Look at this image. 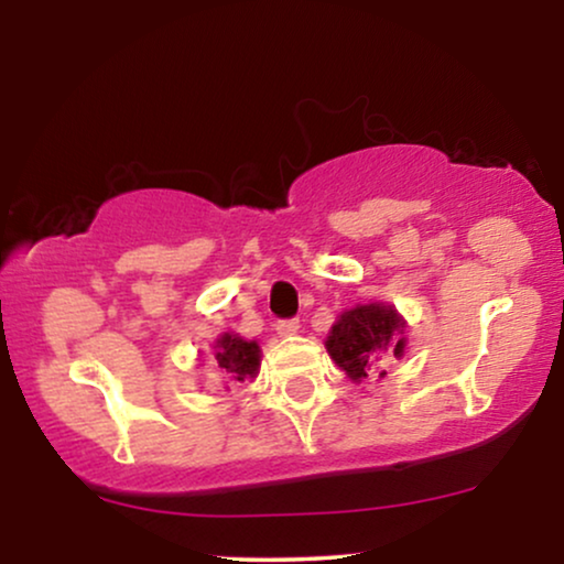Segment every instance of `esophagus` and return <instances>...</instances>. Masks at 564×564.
<instances>
[{"label": "esophagus", "mask_w": 564, "mask_h": 564, "mask_svg": "<svg viewBox=\"0 0 564 564\" xmlns=\"http://www.w3.org/2000/svg\"><path fill=\"white\" fill-rule=\"evenodd\" d=\"M299 329H301L299 319H283V322L275 324V332H279L281 337H293V335H296Z\"/></svg>", "instance_id": "1"}]
</instances>
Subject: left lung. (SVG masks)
<instances>
[{"mask_svg": "<svg viewBox=\"0 0 564 564\" xmlns=\"http://www.w3.org/2000/svg\"><path fill=\"white\" fill-rule=\"evenodd\" d=\"M327 352L345 376L360 383L365 378H383V365L403 358L406 319L386 301H370L345 308L327 335Z\"/></svg>", "mask_w": 564, "mask_h": 564, "instance_id": "8db88e82", "label": "left lung"}]
</instances>
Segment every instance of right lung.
I'll list each match as a JSON object with an SVG mask.
<instances>
[{"label":"right lung","mask_w":564,"mask_h":564,"mask_svg":"<svg viewBox=\"0 0 564 564\" xmlns=\"http://www.w3.org/2000/svg\"><path fill=\"white\" fill-rule=\"evenodd\" d=\"M212 358L217 362V370L225 376V383H245V380H256L260 372V345L256 339H245L235 332H225L214 339ZM227 386V388H229Z\"/></svg>","instance_id":"1"}]
</instances>
